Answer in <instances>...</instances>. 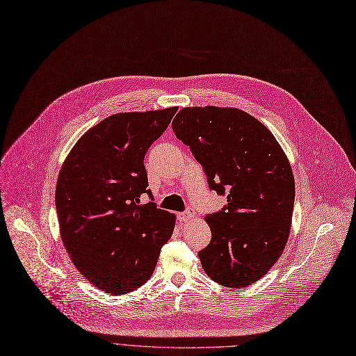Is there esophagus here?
<instances>
[{"instance_id":"34e87169","label":"esophagus","mask_w":356,"mask_h":356,"mask_svg":"<svg viewBox=\"0 0 356 356\" xmlns=\"http://www.w3.org/2000/svg\"><path fill=\"white\" fill-rule=\"evenodd\" d=\"M177 216H178V221H179V222L185 224V222H188L189 220H193V218H194V211H193V209H186L185 212H181V213H178Z\"/></svg>"}]
</instances>
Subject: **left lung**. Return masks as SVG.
Returning <instances> with one entry per match:
<instances>
[{
	"label": "left lung",
	"mask_w": 356,
	"mask_h": 356,
	"mask_svg": "<svg viewBox=\"0 0 356 356\" xmlns=\"http://www.w3.org/2000/svg\"><path fill=\"white\" fill-rule=\"evenodd\" d=\"M177 138L202 165L209 189L227 205L205 216L211 242L198 252L207 275L243 288L281 257L291 229L295 181L270 131L238 108H182L172 121Z\"/></svg>",
	"instance_id": "obj_1"
}]
</instances>
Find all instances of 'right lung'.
Wrapping results in <instances>:
<instances>
[{"label": "right lung", "mask_w": 356, "mask_h": 356, "mask_svg": "<svg viewBox=\"0 0 356 356\" xmlns=\"http://www.w3.org/2000/svg\"><path fill=\"white\" fill-rule=\"evenodd\" d=\"M177 109L105 118L81 136L60 171L56 207L63 242L76 269L106 293L143 286L172 235L175 215L152 202L144 158ZM143 193L152 198L145 206Z\"/></svg>", "instance_id": "add662e5"}]
</instances>
